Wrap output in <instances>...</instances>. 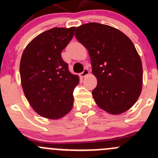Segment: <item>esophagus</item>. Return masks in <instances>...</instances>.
Wrapping results in <instances>:
<instances>
[{"label": "esophagus", "mask_w": 158, "mask_h": 158, "mask_svg": "<svg viewBox=\"0 0 158 158\" xmlns=\"http://www.w3.org/2000/svg\"><path fill=\"white\" fill-rule=\"evenodd\" d=\"M89 74V71L88 69H85L83 70V72L82 73H81L80 74H79V76H80L81 78H84L85 76H86L87 75Z\"/></svg>", "instance_id": "1"}]
</instances>
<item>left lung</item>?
I'll use <instances>...</instances> for the list:
<instances>
[{
    "label": "left lung",
    "instance_id": "left-lung-1",
    "mask_svg": "<svg viewBox=\"0 0 158 158\" xmlns=\"http://www.w3.org/2000/svg\"><path fill=\"white\" fill-rule=\"evenodd\" d=\"M75 36L89 51L97 79L92 92L97 106L111 114L130 109L143 83L142 63L132 41L119 30L98 23L78 27Z\"/></svg>",
    "mask_w": 158,
    "mask_h": 158
}]
</instances>
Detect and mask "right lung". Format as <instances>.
<instances>
[{"instance_id": "1", "label": "right lung", "mask_w": 158, "mask_h": 158, "mask_svg": "<svg viewBox=\"0 0 158 158\" xmlns=\"http://www.w3.org/2000/svg\"><path fill=\"white\" fill-rule=\"evenodd\" d=\"M74 27H54L29 43L22 54V88L33 109L44 118L59 119L71 111L73 92L79 78L69 71L61 52L74 36Z\"/></svg>"}]
</instances>
